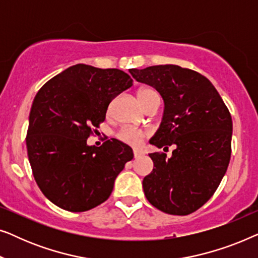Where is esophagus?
Returning <instances> with one entry per match:
<instances>
[{"label": "esophagus", "mask_w": 258, "mask_h": 258, "mask_svg": "<svg viewBox=\"0 0 258 258\" xmlns=\"http://www.w3.org/2000/svg\"><path fill=\"white\" fill-rule=\"evenodd\" d=\"M143 155V153L142 151H140V150H136V149H134V157L135 158H139V157H141Z\"/></svg>", "instance_id": "34e87169"}]
</instances>
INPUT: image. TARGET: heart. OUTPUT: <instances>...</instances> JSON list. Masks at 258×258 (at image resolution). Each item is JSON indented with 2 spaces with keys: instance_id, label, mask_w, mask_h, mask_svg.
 I'll return each instance as SVG.
<instances>
[{
  "instance_id": "obj_1",
  "label": "heart",
  "mask_w": 258,
  "mask_h": 258,
  "mask_svg": "<svg viewBox=\"0 0 258 258\" xmlns=\"http://www.w3.org/2000/svg\"><path fill=\"white\" fill-rule=\"evenodd\" d=\"M137 96H139L141 104H142L143 107H146L148 102H150L154 97H157L158 94L154 89H151V88L144 87L141 88L139 90ZM147 136L148 132L139 128H122L117 134H116V137H117L118 141H121L122 143L126 144V146L134 148L140 147Z\"/></svg>"
}]
</instances>
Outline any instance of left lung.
<instances>
[{
    "mask_svg": "<svg viewBox=\"0 0 258 258\" xmlns=\"http://www.w3.org/2000/svg\"><path fill=\"white\" fill-rule=\"evenodd\" d=\"M129 72L164 100L161 126L150 143L176 147L169 158L149 154L154 169L143 179L144 195L163 213L191 214L214 195L230 162L229 109L210 81L195 70L164 64Z\"/></svg>",
    "mask_w": 258,
    "mask_h": 258,
    "instance_id": "obj_1",
    "label": "left lung"
}]
</instances>
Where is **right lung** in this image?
I'll return each mask as SVG.
<instances>
[{"label": "right lung", "instance_id": "add662e5", "mask_svg": "<svg viewBox=\"0 0 258 258\" xmlns=\"http://www.w3.org/2000/svg\"><path fill=\"white\" fill-rule=\"evenodd\" d=\"M132 86L119 69L76 64L38 90L26 137L28 157L38 188L55 206L82 213L109 199L133 149L116 139L101 147L87 140L104 122L112 98Z\"/></svg>", "mask_w": 258, "mask_h": 258}]
</instances>
